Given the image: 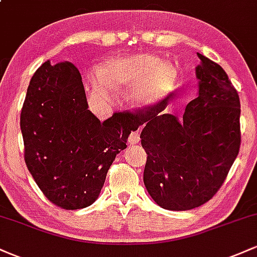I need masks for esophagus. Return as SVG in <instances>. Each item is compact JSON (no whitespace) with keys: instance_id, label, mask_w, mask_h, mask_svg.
Wrapping results in <instances>:
<instances>
[{"instance_id":"obj_1","label":"esophagus","mask_w":257,"mask_h":257,"mask_svg":"<svg viewBox=\"0 0 257 257\" xmlns=\"http://www.w3.org/2000/svg\"><path fill=\"white\" fill-rule=\"evenodd\" d=\"M128 141H129V145H135V144H138L139 141H140V133L132 132L128 138Z\"/></svg>"}]
</instances>
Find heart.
Wrapping results in <instances>:
<instances>
[{"label": "heart", "mask_w": 257, "mask_h": 257, "mask_svg": "<svg viewBox=\"0 0 257 257\" xmlns=\"http://www.w3.org/2000/svg\"><path fill=\"white\" fill-rule=\"evenodd\" d=\"M91 95L102 104L116 98V88L131 83L128 98L135 105L150 106L173 88L176 70L153 54L113 55L89 73Z\"/></svg>", "instance_id": "1"}]
</instances>
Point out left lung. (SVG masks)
I'll return each instance as SVG.
<instances>
[{"instance_id":"obj_1","label":"left lung","mask_w":257,"mask_h":257,"mask_svg":"<svg viewBox=\"0 0 257 257\" xmlns=\"http://www.w3.org/2000/svg\"><path fill=\"white\" fill-rule=\"evenodd\" d=\"M198 57V95L181 118L162 113L166 100L135 113L124 112L138 126L144 125V184L152 199L168 210H190L213 198L239 152L237 90L219 64Z\"/></svg>"}]
</instances>
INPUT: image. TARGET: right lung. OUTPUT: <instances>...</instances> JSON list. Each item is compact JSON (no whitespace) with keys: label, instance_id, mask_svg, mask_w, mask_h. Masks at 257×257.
<instances>
[{"label":"right lung","instance_id":"add662e5","mask_svg":"<svg viewBox=\"0 0 257 257\" xmlns=\"http://www.w3.org/2000/svg\"><path fill=\"white\" fill-rule=\"evenodd\" d=\"M87 108L77 67L46 61L32 76L20 114L26 167L44 196L66 210L98 199L112 162L138 129L124 112L100 122Z\"/></svg>","mask_w":257,"mask_h":257}]
</instances>
